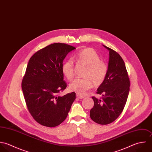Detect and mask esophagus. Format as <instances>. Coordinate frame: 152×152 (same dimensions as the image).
<instances>
[{
  "instance_id": "34e87169",
  "label": "esophagus",
  "mask_w": 152,
  "mask_h": 152,
  "mask_svg": "<svg viewBox=\"0 0 152 152\" xmlns=\"http://www.w3.org/2000/svg\"><path fill=\"white\" fill-rule=\"evenodd\" d=\"M77 97L80 99H83L84 98V96H81V95H79V94H77Z\"/></svg>"
}]
</instances>
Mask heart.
Returning <instances> with one entry per match:
<instances>
[{
    "mask_svg": "<svg viewBox=\"0 0 152 152\" xmlns=\"http://www.w3.org/2000/svg\"><path fill=\"white\" fill-rule=\"evenodd\" d=\"M74 60L86 66L84 78H76L69 85L71 91L79 95H84L93 86H99L105 81L108 71L107 64L100 59V56L93 48H87L78 52ZM62 71L68 80L74 76V65L72 59H68L62 65Z\"/></svg>",
    "mask_w": 152,
    "mask_h": 152,
    "instance_id": "b5f03b06",
    "label": "heart"
}]
</instances>
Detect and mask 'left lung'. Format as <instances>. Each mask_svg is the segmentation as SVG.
<instances>
[{"instance_id":"1","label":"left lung","mask_w":152,"mask_h":152,"mask_svg":"<svg viewBox=\"0 0 152 152\" xmlns=\"http://www.w3.org/2000/svg\"><path fill=\"white\" fill-rule=\"evenodd\" d=\"M109 51L108 71L104 83L97 89L100 99L92 97L94 102L90 110V117L96 123L105 125L115 120L122 113L127 100L130 82L124 62L113 50Z\"/></svg>"}]
</instances>
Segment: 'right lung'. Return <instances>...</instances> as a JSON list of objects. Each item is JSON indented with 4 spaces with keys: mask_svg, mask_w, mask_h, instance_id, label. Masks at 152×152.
I'll return each instance as SVG.
<instances>
[{
    "mask_svg": "<svg viewBox=\"0 0 152 152\" xmlns=\"http://www.w3.org/2000/svg\"><path fill=\"white\" fill-rule=\"evenodd\" d=\"M75 49L66 44L54 43L35 52L29 61L22 89L30 114L41 125H59L76 99L74 92L59 96L67 87L62 71L63 60Z\"/></svg>",
    "mask_w": 152,
    "mask_h": 152,
    "instance_id": "right-lung-1",
    "label": "right lung"
}]
</instances>
